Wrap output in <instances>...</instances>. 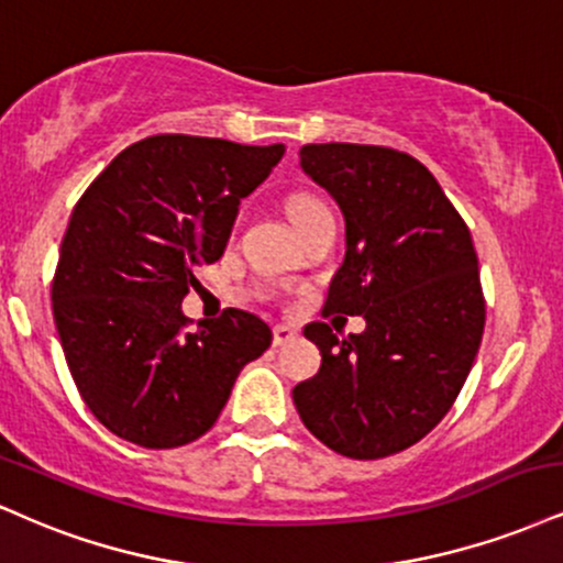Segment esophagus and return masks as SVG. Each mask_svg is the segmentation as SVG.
<instances>
[{
	"label": "esophagus",
	"mask_w": 563,
	"mask_h": 563,
	"mask_svg": "<svg viewBox=\"0 0 563 563\" xmlns=\"http://www.w3.org/2000/svg\"><path fill=\"white\" fill-rule=\"evenodd\" d=\"M296 338H299V330L296 328H290V324H275V330H273L275 346H286V343L296 341Z\"/></svg>",
	"instance_id": "1"
}]
</instances>
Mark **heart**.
<instances>
[{"label": "heart", "mask_w": 563, "mask_h": 563, "mask_svg": "<svg viewBox=\"0 0 563 563\" xmlns=\"http://www.w3.org/2000/svg\"><path fill=\"white\" fill-rule=\"evenodd\" d=\"M317 209H324V205H322V201H317L314 196L296 194V196H290V199H288V214H290V220H294V222L303 220V217L317 212Z\"/></svg>", "instance_id": "heart-1"}]
</instances>
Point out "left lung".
Masks as SVG:
<instances>
[{"instance_id":"left-lung-1","label":"left lung","mask_w":563,"mask_h":563,"mask_svg":"<svg viewBox=\"0 0 563 563\" xmlns=\"http://www.w3.org/2000/svg\"><path fill=\"white\" fill-rule=\"evenodd\" d=\"M301 167L346 217V260L324 314H362L338 338L311 322L322 367L294 388L301 422L349 459H385L449 415L485 330L470 228L422 162L367 144H307Z\"/></svg>"}]
</instances>
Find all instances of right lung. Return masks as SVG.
I'll return each instance as SVG.
<instances>
[{
  "label": "right lung",
  "instance_id": "1",
  "mask_svg": "<svg viewBox=\"0 0 563 563\" xmlns=\"http://www.w3.org/2000/svg\"><path fill=\"white\" fill-rule=\"evenodd\" d=\"M286 146L162 133L123 148L80 196L52 280V311L91 415L141 449L212 428L235 377L273 343L260 317L225 309L191 333L194 267L225 252L243 196Z\"/></svg>",
  "mask_w": 563,
  "mask_h": 563
}]
</instances>
